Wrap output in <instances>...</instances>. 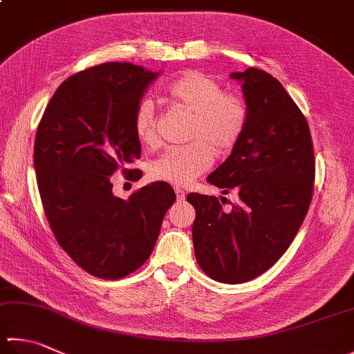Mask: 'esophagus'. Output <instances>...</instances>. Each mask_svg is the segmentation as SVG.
Listing matches in <instances>:
<instances>
[{
  "instance_id": "34e87169",
  "label": "esophagus",
  "mask_w": 354,
  "mask_h": 354,
  "mask_svg": "<svg viewBox=\"0 0 354 354\" xmlns=\"http://www.w3.org/2000/svg\"><path fill=\"white\" fill-rule=\"evenodd\" d=\"M176 197H177L178 202H183V200H185V191L180 189V188H176Z\"/></svg>"
}]
</instances>
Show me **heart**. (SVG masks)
Returning a JSON list of instances; mask_svg holds the SVG:
<instances>
[{
    "mask_svg": "<svg viewBox=\"0 0 354 354\" xmlns=\"http://www.w3.org/2000/svg\"><path fill=\"white\" fill-rule=\"evenodd\" d=\"M168 97L180 109L194 115L186 148H169L149 165V177L176 188L189 185L209 168L212 151L234 148L246 126V108L234 95L223 94L220 84L197 72H186L172 82ZM134 134L140 143L156 145V114L149 100H142L134 112Z\"/></svg>",
    "mask_w": 354,
    "mask_h": 354,
    "instance_id": "1",
    "label": "heart"
}]
</instances>
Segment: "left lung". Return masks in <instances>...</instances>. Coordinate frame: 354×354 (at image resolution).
<instances>
[{"mask_svg":"<svg viewBox=\"0 0 354 354\" xmlns=\"http://www.w3.org/2000/svg\"><path fill=\"white\" fill-rule=\"evenodd\" d=\"M230 78L242 84L246 126L208 182L223 194L236 188L240 200L231 211L217 197L186 200L196 208L192 243L200 268L236 285L270 270L295 240L311 202L315 152L308 123L274 77L250 68Z\"/></svg>","mask_w":354,"mask_h":354,"instance_id":"1","label":"left lung"}]
</instances>
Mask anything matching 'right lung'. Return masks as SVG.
I'll return each mask as SVG.
<instances>
[{
  "instance_id": "right-lung-1",
  "label": "right lung",
  "mask_w": 354,
  "mask_h": 354,
  "mask_svg": "<svg viewBox=\"0 0 354 354\" xmlns=\"http://www.w3.org/2000/svg\"><path fill=\"white\" fill-rule=\"evenodd\" d=\"M158 75L131 63L78 72L59 84L38 124L33 166L46 217L62 248L92 276L114 281L140 268L176 202L165 182L128 200L112 192L111 176L142 154L132 122Z\"/></svg>"
}]
</instances>
